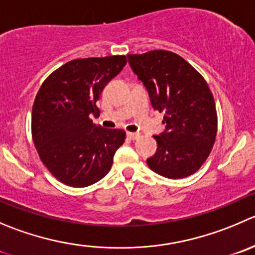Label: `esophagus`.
<instances>
[{
  "mask_svg": "<svg viewBox=\"0 0 255 255\" xmlns=\"http://www.w3.org/2000/svg\"><path fill=\"white\" fill-rule=\"evenodd\" d=\"M127 137L129 138V139H135V138L139 137V134L134 132H127Z\"/></svg>",
  "mask_w": 255,
  "mask_h": 255,
  "instance_id": "1",
  "label": "esophagus"
}]
</instances>
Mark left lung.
I'll use <instances>...</instances> for the list:
<instances>
[{"mask_svg":"<svg viewBox=\"0 0 255 255\" xmlns=\"http://www.w3.org/2000/svg\"><path fill=\"white\" fill-rule=\"evenodd\" d=\"M155 111L164 113L165 129L154 135L157 150L147 159L153 172L169 179L193 174L206 162L217 135L213 95L185 59L169 51L128 54Z\"/></svg>","mask_w":255,"mask_h":255,"instance_id":"8db88e82","label":"left lung"}]
</instances>
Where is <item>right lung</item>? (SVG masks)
<instances>
[{"mask_svg":"<svg viewBox=\"0 0 255 255\" xmlns=\"http://www.w3.org/2000/svg\"><path fill=\"white\" fill-rule=\"evenodd\" d=\"M127 63L125 56L73 59L42 83L32 108V138L47 169L71 187L102 179L126 132L95 125L103 88Z\"/></svg>","mask_w":255,"mask_h":255,"instance_id":"add662e5","label":"right lung"}]
</instances>
